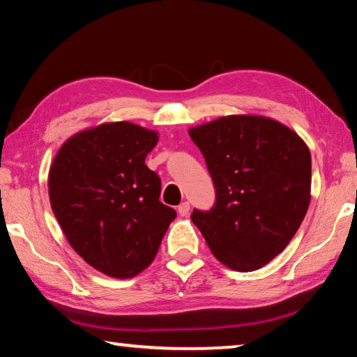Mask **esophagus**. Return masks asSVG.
Returning a JSON list of instances; mask_svg holds the SVG:
<instances>
[{
    "mask_svg": "<svg viewBox=\"0 0 357 357\" xmlns=\"http://www.w3.org/2000/svg\"><path fill=\"white\" fill-rule=\"evenodd\" d=\"M189 211H190V204H189V202H183L178 206V213H179V215H187L189 214Z\"/></svg>",
    "mask_w": 357,
    "mask_h": 357,
    "instance_id": "esophagus-1",
    "label": "esophagus"
}]
</instances>
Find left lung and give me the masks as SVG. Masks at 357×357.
<instances>
[{"mask_svg": "<svg viewBox=\"0 0 357 357\" xmlns=\"http://www.w3.org/2000/svg\"><path fill=\"white\" fill-rule=\"evenodd\" d=\"M189 135L213 178L215 203L193 209L213 255L250 273L289 244L310 203L312 157L302 138L271 118L231 114L197 126Z\"/></svg>", "mask_w": 357, "mask_h": 357, "instance_id": "obj_1", "label": "left lung"}]
</instances>
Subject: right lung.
<instances>
[{
  "mask_svg": "<svg viewBox=\"0 0 357 357\" xmlns=\"http://www.w3.org/2000/svg\"><path fill=\"white\" fill-rule=\"evenodd\" d=\"M157 132L119 121L78 132L53 160L48 197L78 255L116 279L153 263L176 211L160 203V178L144 165Z\"/></svg>",
  "mask_w": 357,
  "mask_h": 357,
  "instance_id": "1",
  "label": "right lung"
}]
</instances>
